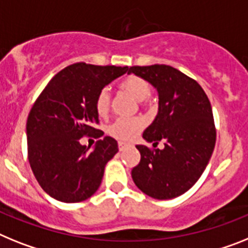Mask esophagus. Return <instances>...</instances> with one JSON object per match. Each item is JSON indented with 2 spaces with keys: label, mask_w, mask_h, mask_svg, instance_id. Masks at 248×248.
<instances>
[{
  "label": "esophagus",
  "mask_w": 248,
  "mask_h": 248,
  "mask_svg": "<svg viewBox=\"0 0 248 248\" xmlns=\"http://www.w3.org/2000/svg\"><path fill=\"white\" fill-rule=\"evenodd\" d=\"M127 143H124V142H118V150L120 151H124L126 150V147H127Z\"/></svg>",
  "instance_id": "obj_1"
}]
</instances>
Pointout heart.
Returning <instances> with one entry per match:
<instances>
[{
  "mask_svg": "<svg viewBox=\"0 0 248 248\" xmlns=\"http://www.w3.org/2000/svg\"><path fill=\"white\" fill-rule=\"evenodd\" d=\"M120 88L126 93L131 94L133 98H136L137 101L146 100L150 97L151 94V86L146 79L142 77L135 76H127L120 82ZM109 107H111V96L107 88H103L96 96L94 100V108L100 117H105L109 112ZM145 128V121L142 118H118L115 122H112L108 127H107V132L109 136L115 137V139L120 140V141H132L135 137Z\"/></svg>",
  "mask_w": 248,
  "mask_h": 248,
  "instance_id": "heart-1",
  "label": "heart"
}]
</instances>
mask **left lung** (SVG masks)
<instances>
[{"mask_svg":"<svg viewBox=\"0 0 248 248\" xmlns=\"http://www.w3.org/2000/svg\"><path fill=\"white\" fill-rule=\"evenodd\" d=\"M128 72L158 92V113L143 132L154 148L136 146L141 161L132 169V180L150 197L173 199L197 182L214 152L216 127L210 100L197 81L167 64L133 66ZM161 140L162 150L155 148Z\"/></svg>","mask_w":248,"mask_h":248,"instance_id":"1","label":"left lung"}]
</instances>
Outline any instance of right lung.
<instances>
[{"label": "right lung", "instance_id": "add662e5", "mask_svg": "<svg viewBox=\"0 0 248 248\" xmlns=\"http://www.w3.org/2000/svg\"><path fill=\"white\" fill-rule=\"evenodd\" d=\"M128 67L73 63L47 83L29 113L27 155L34 177L45 192L62 202H81L98 189L105 166L117 154V141L106 136L93 150L79 139L103 135L94 128L98 92Z\"/></svg>", "mask_w": 248, "mask_h": 248}]
</instances>
